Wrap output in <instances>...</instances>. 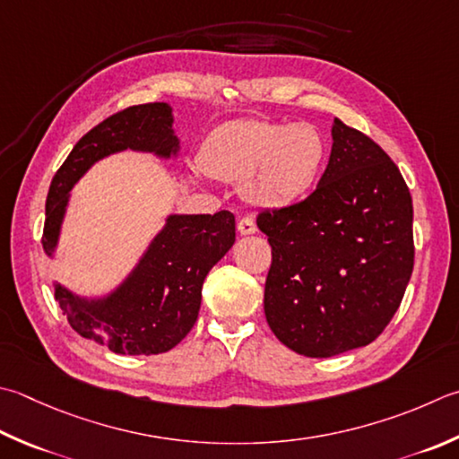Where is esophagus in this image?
Listing matches in <instances>:
<instances>
[{"label": "esophagus", "instance_id": "34e87169", "mask_svg": "<svg viewBox=\"0 0 459 459\" xmlns=\"http://www.w3.org/2000/svg\"><path fill=\"white\" fill-rule=\"evenodd\" d=\"M237 230H238V235H242V237L255 235V232H256V224H255L253 219H240L238 224H237Z\"/></svg>", "mask_w": 459, "mask_h": 459}]
</instances>
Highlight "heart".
Instances as JSON below:
<instances>
[{"label": "heart", "mask_w": 459, "mask_h": 459, "mask_svg": "<svg viewBox=\"0 0 459 459\" xmlns=\"http://www.w3.org/2000/svg\"><path fill=\"white\" fill-rule=\"evenodd\" d=\"M325 157V139L310 123L247 119L212 131L199 165L221 183L240 185L250 206L281 211L312 193Z\"/></svg>", "instance_id": "1"}]
</instances>
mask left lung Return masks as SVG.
I'll return each instance as SVG.
<instances>
[{
    "instance_id": "obj_1",
    "label": "left lung",
    "mask_w": 459,
    "mask_h": 459,
    "mask_svg": "<svg viewBox=\"0 0 459 459\" xmlns=\"http://www.w3.org/2000/svg\"><path fill=\"white\" fill-rule=\"evenodd\" d=\"M411 219V196L394 160L334 119L316 191L256 219L273 247L264 314L274 336L308 358L374 342L414 268Z\"/></svg>"
}]
</instances>
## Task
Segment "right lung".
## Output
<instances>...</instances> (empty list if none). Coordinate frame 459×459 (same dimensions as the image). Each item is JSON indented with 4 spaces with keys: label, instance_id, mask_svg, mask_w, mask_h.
Segmentation results:
<instances>
[{
    "label": "right lung",
    "instance_id": "right-lung-1",
    "mask_svg": "<svg viewBox=\"0 0 459 459\" xmlns=\"http://www.w3.org/2000/svg\"><path fill=\"white\" fill-rule=\"evenodd\" d=\"M173 121L169 103L133 105L77 141L53 177L45 203L41 242L48 258H56L71 188L79 178L101 159L123 151L177 159L181 139ZM232 245L235 217L229 211L169 214L137 264L109 292L85 296L56 281V300L79 336L115 354L169 352L195 326L204 278Z\"/></svg>",
    "mask_w": 459,
    "mask_h": 459
}]
</instances>
